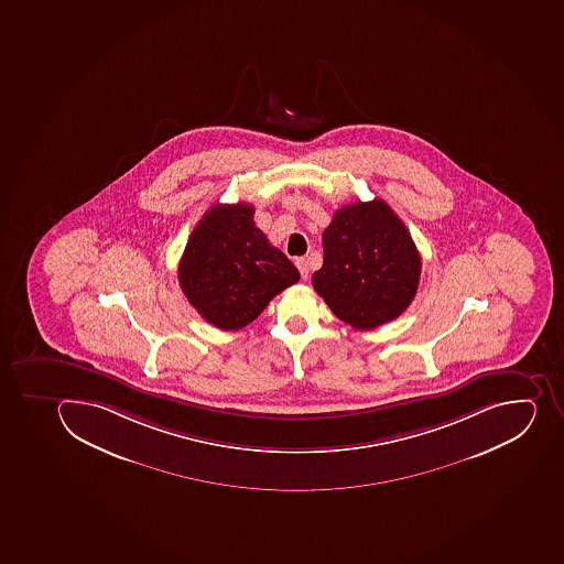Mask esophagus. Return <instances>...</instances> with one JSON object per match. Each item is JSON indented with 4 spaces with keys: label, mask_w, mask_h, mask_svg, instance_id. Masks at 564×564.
<instances>
[{
    "label": "esophagus",
    "mask_w": 564,
    "mask_h": 564,
    "mask_svg": "<svg viewBox=\"0 0 564 564\" xmlns=\"http://www.w3.org/2000/svg\"><path fill=\"white\" fill-rule=\"evenodd\" d=\"M294 264H296V268H299L300 274H302V279H307V276H308L307 260L296 259V260H294Z\"/></svg>",
    "instance_id": "obj_1"
}]
</instances>
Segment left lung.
Here are the masks:
<instances>
[{"label": "left lung", "mask_w": 564, "mask_h": 564, "mask_svg": "<svg viewBox=\"0 0 564 564\" xmlns=\"http://www.w3.org/2000/svg\"><path fill=\"white\" fill-rule=\"evenodd\" d=\"M324 265L313 285L336 316L358 330L406 311L421 279V256L406 226L382 202L350 203L324 231Z\"/></svg>", "instance_id": "1"}]
</instances>
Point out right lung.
Wrapping results in <instances>:
<instances>
[{
  "mask_svg": "<svg viewBox=\"0 0 564 564\" xmlns=\"http://www.w3.org/2000/svg\"><path fill=\"white\" fill-rule=\"evenodd\" d=\"M248 203L212 206L192 231L177 279L186 299L214 327L239 330L300 273L270 245Z\"/></svg>",
  "mask_w": 564,
  "mask_h": 564,
  "instance_id": "obj_1",
  "label": "right lung"
}]
</instances>
